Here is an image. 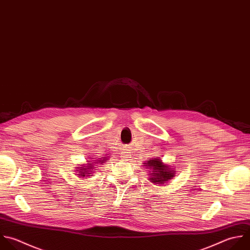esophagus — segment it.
Masks as SVG:
<instances>
[{"label": "esophagus", "instance_id": "obj_1", "mask_svg": "<svg viewBox=\"0 0 250 250\" xmlns=\"http://www.w3.org/2000/svg\"><path fill=\"white\" fill-rule=\"evenodd\" d=\"M121 157L124 158V159H127L130 157V154L128 152H126V150H124L122 153H121Z\"/></svg>", "mask_w": 250, "mask_h": 250}]
</instances>
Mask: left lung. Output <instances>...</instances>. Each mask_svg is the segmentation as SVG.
Returning <instances> with one entry per match:
<instances>
[{
  "label": "left lung",
  "mask_w": 250,
  "mask_h": 250,
  "mask_svg": "<svg viewBox=\"0 0 250 250\" xmlns=\"http://www.w3.org/2000/svg\"><path fill=\"white\" fill-rule=\"evenodd\" d=\"M146 166H148L149 169L152 168L151 174L153 176L149 178L150 180H152L151 181L152 183L163 184L164 182H167L169 179L173 178L174 176L172 174V171H169L167 167L161 163V160H158V159L148 160L147 163H146Z\"/></svg>",
  "instance_id": "8db88e82"
}]
</instances>
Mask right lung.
I'll return each instance as SVG.
<instances>
[{
    "instance_id": "1",
    "label": "right lung",
    "mask_w": 250,
    "mask_h": 250,
    "mask_svg": "<svg viewBox=\"0 0 250 250\" xmlns=\"http://www.w3.org/2000/svg\"><path fill=\"white\" fill-rule=\"evenodd\" d=\"M103 161H104V160H97L95 163H98V162H102V163H103ZM91 165H92V164H89V166H87V168L84 166V167H85L84 169H80V170H79V171H80V172H79L80 174H78V175H80V176H82V177H85L86 175L90 176L89 174H91V173H89V172H92L91 170H93V166H91Z\"/></svg>"
}]
</instances>
